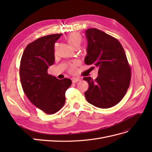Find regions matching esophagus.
I'll return each instance as SVG.
<instances>
[{"label": "esophagus", "mask_w": 152, "mask_h": 152, "mask_svg": "<svg viewBox=\"0 0 152 152\" xmlns=\"http://www.w3.org/2000/svg\"><path fill=\"white\" fill-rule=\"evenodd\" d=\"M72 80L73 83H76V82L80 81V78H77V77H73L72 79Z\"/></svg>", "instance_id": "obj_1"}]
</instances>
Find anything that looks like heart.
I'll use <instances>...</instances> for the list:
<instances>
[{
  "label": "heart",
  "mask_w": 152,
  "mask_h": 152,
  "mask_svg": "<svg viewBox=\"0 0 152 152\" xmlns=\"http://www.w3.org/2000/svg\"><path fill=\"white\" fill-rule=\"evenodd\" d=\"M67 42L72 48L75 46H79L81 44L82 37L81 35L77 32H72L69 34L66 37ZM68 70L70 73H75L77 70V63L75 62H73L69 63L68 65Z\"/></svg>",
  "instance_id": "1"
}]
</instances>
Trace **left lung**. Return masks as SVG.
<instances>
[{"label": "left lung", "mask_w": 152, "mask_h": 152, "mask_svg": "<svg viewBox=\"0 0 152 152\" xmlns=\"http://www.w3.org/2000/svg\"><path fill=\"white\" fill-rule=\"evenodd\" d=\"M88 42L85 63L99 67L95 80L84 77L89 84L86 100L100 108L116 105L129 87L131 70L126 54L119 41L97 28L86 30Z\"/></svg>", "instance_id": "8db88e82"}]
</instances>
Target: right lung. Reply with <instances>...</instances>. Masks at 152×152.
<instances>
[{"instance_id":"add662e5","label":"right lung","mask_w":152,"mask_h":152,"mask_svg":"<svg viewBox=\"0 0 152 152\" xmlns=\"http://www.w3.org/2000/svg\"><path fill=\"white\" fill-rule=\"evenodd\" d=\"M61 34L42 37L27 45L20 61L23 90L36 107L47 114L58 112L65 103V92L72 84L69 79L59 80L48 74L54 63V44Z\"/></svg>"}]
</instances>
